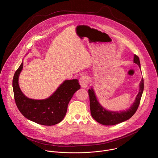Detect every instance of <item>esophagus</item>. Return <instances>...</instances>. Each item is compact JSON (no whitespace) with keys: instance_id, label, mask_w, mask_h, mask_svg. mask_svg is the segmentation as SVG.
Returning a JSON list of instances; mask_svg holds the SVG:
<instances>
[{"instance_id":"1","label":"esophagus","mask_w":158,"mask_h":158,"mask_svg":"<svg viewBox=\"0 0 158 158\" xmlns=\"http://www.w3.org/2000/svg\"><path fill=\"white\" fill-rule=\"evenodd\" d=\"M79 83L82 87H87L89 84V78L87 76L83 75L79 79Z\"/></svg>"}]
</instances>
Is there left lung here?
I'll list each match as a JSON object with an SVG mask.
<instances>
[{"instance_id": "8db88e82", "label": "left lung", "mask_w": 158, "mask_h": 158, "mask_svg": "<svg viewBox=\"0 0 158 158\" xmlns=\"http://www.w3.org/2000/svg\"><path fill=\"white\" fill-rule=\"evenodd\" d=\"M134 63L140 68V62L138 56L135 55ZM144 89V81L142 78L139 83V91L131 107L127 111L110 112L103 108L98 102L92 89L88 90L90 100V110L92 118L98 123L103 125H114L130 118L136 112L140 103Z\"/></svg>"}]
</instances>
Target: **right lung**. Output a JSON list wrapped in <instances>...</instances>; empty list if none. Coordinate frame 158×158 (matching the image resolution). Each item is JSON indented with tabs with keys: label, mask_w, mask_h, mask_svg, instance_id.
I'll return each instance as SVG.
<instances>
[{
	"label": "right lung",
	"mask_w": 158,
	"mask_h": 158,
	"mask_svg": "<svg viewBox=\"0 0 158 158\" xmlns=\"http://www.w3.org/2000/svg\"><path fill=\"white\" fill-rule=\"evenodd\" d=\"M23 63L15 71L12 85L14 98L20 113L27 119L46 126L56 125L66 115L68 103L74 94L80 89L77 79L65 81L49 98L44 100L28 98L19 85V76Z\"/></svg>",
	"instance_id": "right-lung-1"
}]
</instances>
